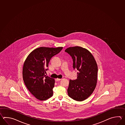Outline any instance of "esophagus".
<instances>
[{
  "mask_svg": "<svg viewBox=\"0 0 125 125\" xmlns=\"http://www.w3.org/2000/svg\"><path fill=\"white\" fill-rule=\"evenodd\" d=\"M61 80V79H59V78H57V79H56L55 80H56V81H60V80Z\"/></svg>",
  "mask_w": 125,
  "mask_h": 125,
  "instance_id": "esophagus-1",
  "label": "esophagus"
}]
</instances>
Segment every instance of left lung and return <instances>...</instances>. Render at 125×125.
Returning <instances> with one entry per match:
<instances>
[{
  "label": "left lung",
  "instance_id": "1",
  "mask_svg": "<svg viewBox=\"0 0 125 125\" xmlns=\"http://www.w3.org/2000/svg\"><path fill=\"white\" fill-rule=\"evenodd\" d=\"M65 51L72 56L73 68L78 71L77 79L69 80L68 95L74 100L83 101L96 88L98 72L96 62L90 52L82 47H70Z\"/></svg>",
  "mask_w": 125,
  "mask_h": 125
}]
</instances>
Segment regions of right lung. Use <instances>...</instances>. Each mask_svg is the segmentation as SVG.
I'll return each mask as SVG.
<instances>
[{"instance_id": "obj_1", "label": "right lung", "mask_w": 125, "mask_h": 125, "mask_svg": "<svg viewBox=\"0 0 125 125\" xmlns=\"http://www.w3.org/2000/svg\"><path fill=\"white\" fill-rule=\"evenodd\" d=\"M62 47H40L32 51L27 56L23 67V78L27 88L40 101H45L53 95L55 80L46 76L51 59L59 53Z\"/></svg>"}]
</instances>
